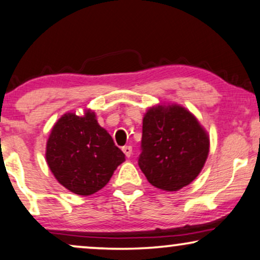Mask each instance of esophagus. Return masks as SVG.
Here are the masks:
<instances>
[{
    "mask_svg": "<svg viewBox=\"0 0 260 260\" xmlns=\"http://www.w3.org/2000/svg\"><path fill=\"white\" fill-rule=\"evenodd\" d=\"M123 152H124V154L127 156V158H130L131 154H133V147H131V146H124L123 147Z\"/></svg>",
    "mask_w": 260,
    "mask_h": 260,
    "instance_id": "34e87169",
    "label": "esophagus"
}]
</instances>
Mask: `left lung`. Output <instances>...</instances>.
I'll use <instances>...</instances> for the list:
<instances>
[{
	"instance_id": "obj_1",
	"label": "left lung",
	"mask_w": 260,
	"mask_h": 260,
	"mask_svg": "<svg viewBox=\"0 0 260 260\" xmlns=\"http://www.w3.org/2000/svg\"><path fill=\"white\" fill-rule=\"evenodd\" d=\"M139 166L155 188L177 191L203 170L210 139L194 114L179 105L150 107L143 117Z\"/></svg>"
}]
</instances>
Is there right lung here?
Segmentation results:
<instances>
[{"label":"right lung","mask_w":260,"mask_h":260,"mask_svg":"<svg viewBox=\"0 0 260 260\" xmlns=\"http://www.w3.org/2000/svg\"><path fill=\"white\" fill-rule=\"evenodd\" d=\"M46 159L60 184L72 193L91 195L108 183L125 154L96 120L95 112L63 114L47 141Z\"/></svg>","instance_id":"1"}]
</instances>
